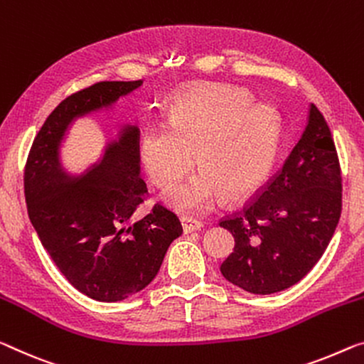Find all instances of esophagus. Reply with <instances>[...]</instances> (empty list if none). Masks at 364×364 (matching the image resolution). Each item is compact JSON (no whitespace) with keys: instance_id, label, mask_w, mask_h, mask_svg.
I'll list each match as a JSON object with an SVG mask.
<instances>
[{"instance_id":"1","label":"esophagus","mask_w":364,"mask_h":364,"mask_svg":"<svg viewBox=\"0 0 364 364\" xmlns=\"http://www.w3.org/2000/svg\"><path fill=\"white\" fill-rule=\"evenodd\" d=\"M203 228V223L193 220V218H182V229L183 234H190L195 231H200Z\"/></svg>"}]
</instances>
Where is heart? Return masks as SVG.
<instances>
[{
	"label": "heart",
	"instance_id": "1",
	"mask_svg": "<svg viewBox=\"0 0 364 364\" xmlns=\"http://www.w3.org/2000/svg\"><path fill=\"white\" fill-rule=\"evenodd\" d=\"M250 102L242 89L200 87L172 102L167 124L143 128L138 159L154 186H174L193 163L200 167L167 190V205L182 213H201L220 203L225 192L239 197L265 181L277 156L279 124L270 105Z\"/></svg>",
	"mask_w": 364,
	"mask_h": 364
}]
</instances>
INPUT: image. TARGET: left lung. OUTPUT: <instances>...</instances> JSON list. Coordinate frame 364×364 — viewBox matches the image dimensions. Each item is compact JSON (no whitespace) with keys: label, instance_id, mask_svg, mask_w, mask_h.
Listing matches in <instances>:
<instances>
[{"label":"left lung","instance_id":"left-lung-1","mask_svg":"<svg viewBox=\"0 0 364 364\" xmlns=\"http://www.w3.org/2000/svg\"><path fill=\"white\" fill-rule=\"evenodd\" d=\"M342 213V172L331 128L314 104L278 174L220 226L234 236L221 264L229 283L254 294L283 291L314 267Z\"/></svg>","mask_w":364,"mask_h":364}]
</instances>
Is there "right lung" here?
Segmentation results:
<instances>
[{
	"mask_svg": "<svg viewBox=\"0 0 364 364\" xmlns=\"http://www.w3.org/2000/svg\"><path fill=\"white\" fill-rule=\"evenodd\" d=\"M141 85L104 81L66 97L37 133L24 172L27 211L42 245L77 291L102 303L146 288L182 226L161 205L133 220L148 192L139 177L136 125H122L82 174L65 171L60 149L77 119L110 110Z\"/></svg>",
	"mask_w": 364,
	"mask_h": 364,
	"instance_id": "obj_1",
	"label": "right lung"
}]
</instances>
